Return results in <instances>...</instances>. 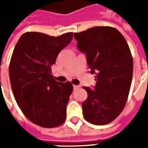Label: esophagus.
Returning <instances> with one entry per match:
<instances>
[{"label": "esophagus", "mask_w": 148, "mask_h": 148, "mask_svg": "<svg viewBox=\"0 0 148 148\" xmlns=\"http://www.w3.org/2000/svg\"><path fill=\"white\" fill-rule=\"evenodd\" d=\"M74 90H78V89H79V88H80V86H75V85H74Z\"/></svg>", "instance_id": "esophagus-1"}]
</instances>
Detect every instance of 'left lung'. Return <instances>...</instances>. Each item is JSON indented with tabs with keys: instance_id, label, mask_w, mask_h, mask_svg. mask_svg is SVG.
<instances>
[{
	"instance_id": "8db88e82",
	"label": "left lung",
	"mask_w": 148,
	"mask_h": 148,
	"mask_svg": "<svg viewBox=\"0 0 148 148\" xmlns=\"http://www.w3.org/2000/svg\"><path fill=\"white\" fill-rule=\"evenodd\" d=\"M77 47L86 57L90 73L96 74L93 90L84 86L85 120L96 125L114 121L124 109L130 90L133 60L123 35L114 27H94L74 33Z\"/></svg>"
}]
</instances>
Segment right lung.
I'll return each mask as SVG.
<instances>
[{"instance_id":"add662e5","label":"right lung","mask_w":148,"mask_h":148,"mask_svg":"<svg viewBox=\"0 0 148 148\" xmlns=\"http://www.w3.org/2000/svg\"><path fill=\"white\" fill-rule=\"evenodd\" d=\"M73 33L50 36L40 32L23 34L16 44L9 64V78L17 105L25 116L42 127L64 123L73 91L71 82L55 81L51 66Z\"/></svg>"}]
</instances>
